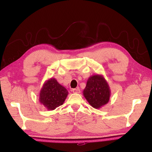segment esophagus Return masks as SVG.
<instances>
[{"instance_id": "esophagus-1", "label": "esophagus", "mask_w": 152, "mask_h": 152, "mask_svg": "<svg viewBox=\"0 0 152 152\" xmlns=\"http://www.w3.org/2000/svg\"><path fill=\"white\" fill-rule=\"evenodd\" d=\"M72 92L74 93H76V94H79L80 92V91L79 88H74L72 89Z\"/></svg>"}]
</instances>
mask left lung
<instances>
[{"label":"left lung","instance_id":"1","mask_svg":"<svg viewBox=\"0 0 152 152\" xmlns=\"http://www.w3.org/2000/svg\"><path fill=\"white\" fill-rule=\"evenodd\" d=\"M83 95L88 103L94 109H100L109 102L110 90L104 76L99 74L89 77Z\"/></svg>","mask_w":152,"mask_h":152}]
</instances>
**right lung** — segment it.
<instances>
[{
  "label": "right lung",
  "mask_w": 152,
  "mask_h": 152,
  "mask_svg": "<svg viewBox=\"0 0 152 152\" xmlns=\"http://www.w3.org/2000/svg\"><path fill=\"white\" fill-rule=\"evenodd\" d=\"M68 92L56 80L51 78L46 80L39 92V101L46 109L50 110L56 109L65 101Z\"/></svg>",
  "instance_id": "1"
}]
</instances>
